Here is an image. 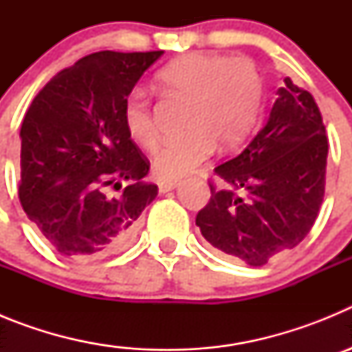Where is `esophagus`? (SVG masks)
<instances>
[{"instance_id": "esophagus-1", "label": "esophagus", "mask_w": 352, "mask_h": 352, "mask_svg": "<svg viewBox=\"0 0 352 352\" xmlns=\"http://www.w3.org/2000/svg\"><path fill=\"white\" fill-rule=\"evenodd\" d=\"M178 185V179H160V182H158V188H160V192H164V194L169 190H174Z\"/></svg>"}]
</instances>
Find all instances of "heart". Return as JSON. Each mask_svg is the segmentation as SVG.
<instances>
[{"instance_id":"heart-1","label":"heart","mask_w":352,"mask_h":352,"mask_svg":"<svg viewBox=\"0 0 352 352\" xmlns=\"http://www.w3.org/2000/svg\"><path fill=\"white\" fill-rule=\"evenodd\" d=\"M169 95L190 100L182 138L169 139L153 157L155 173L174 179L192 173L213 155L217 144L232 149L256 125L263 98V76L247 58L229 60L220 54L192 52L170 61L157 74ZM130 138L146 149L158 142L153 107L144 88H133L123 105Z\"/></svg>"}]
</instances>
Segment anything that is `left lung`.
I'll list each match as a JSON object with an SVG mask.
<instances>
[{
    "instance_id": "1",
    "label": "left lung",
    "mask_w": 352,
    "mask_h": 352,
    "mask_svg": "<svg viewBox=\"0 0 352 352\" xmlns=\"http://www.w3.org/2000/svg\"><path fill=\"white\" fill-rule=\"evenodd\" d=\"M328 138L314 96L289 77L266 125L231 160L214 167L210 203L195 223L214 248L250 266L303 241L326 185Z\"/></svg>"
}]
</instances>
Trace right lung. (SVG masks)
<instances>
[{
    "label": "right lung",
    "mask_w": 352,
    "mask_h": 352,
    "mask_svg": "<svg viewBox=\"0 0 352 352\" xmlns=\"http://www.w3.org/2000/svg\"><path fill=\"white\" fill-rule=\"evenodd\" d=\"M162 54L84 56L56 74L28 109L21 126L19 199L61 256L95 259L120 252L157 197L158 186L144 179L148 158L126 132L123 105Z\"/></svg>",
    "instance_id": "1"
}]
</instances>
